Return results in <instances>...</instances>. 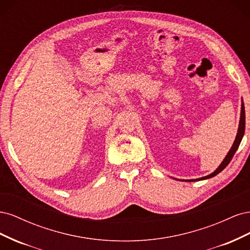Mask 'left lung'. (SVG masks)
<instances>
[{"instance_id": "left-lung-1", "label": "left lung", "mask_w": 250, "mask_h": 250, "mask_svg": "<svg viewBox=\"0 0 250 250\" xmlns=\"http://www.w3.org/2000/svg\"><path fill=\"white\" fill-rule=\"evenodd\" d=\"M244 132H245V108H244V103H243V100H242V104H241V116H240V122H239V128H238V132H237V135H236V139H234V142L232 144V146L230 148V150L229 151V153L226 154V156L224 157V160L222 161V163L219 165V167L213 172L208 174V175L207 176H203V177H200V178H196V179H187L186 181H199V180H204V179H208V178H211L216 176L217 174L220 173L222 170H224V168L228 166L231 158L233 156V154L236 153L237 149L239 148L240 146V143L242 141V139H243V135H244ZM176 179V178H174ZM177 180H181V181H185V179H177Z\"/></svg>"}]
</instances>
